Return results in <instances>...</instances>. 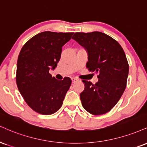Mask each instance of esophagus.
Wrapping results in <instances>:
<instances>
[{"instance_id":"34e87169","label":"esophagus","mask_w":147,"mask_h":147,"mask_svg":"<svg viewBox=\"0 0 147 147\" xmlns=\"http://www.w3.org/2000/svg\"><path fill=\"white\" fill-rule=\"evenodd\" d=\"M71 79H72V84H73V83L77 82V79L75 78V77H72V78H71Z\"/></svg>"}]
</instances>
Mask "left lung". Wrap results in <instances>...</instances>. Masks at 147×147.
Wrapping results in <instances>:
<instances>
[{
	"instance_id": "obj_1",
	"label": "left lung",
	"mask_w": 147,
	"mask_h": 147,
	"mask_svg": "<svg viewBox=\"0 0 147 147\" xmlns=\"http://www.w3.org/2000/svg\"><path fill=\"white\" fill-rule=\"evenodd\" d=\"M72 39L87 51L88 70L98 74L95 84L83 80L82 106L92 114H105L116 105L126 88L129 65L124 51L114 39L98 31L75 33Z\"/></svg>"
}]
</instances>
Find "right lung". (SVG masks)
Instances as JSON below:
<instances>
[{
  "label": "right lung",
  "instance_id": "1",
  "mask_svg": "<svg viewBox=\"0 0 147 147\" xmlns=\"http://www.w3.org/2000/svg\"><path fill=\"white\" fill-rule=\"evenodd\" d=\"M74 33L44 31L23 46L17 61L16 84L27 105L43 115L54 114L62 105L72 81L57 80L49 74L61 57L62 47Z\"/></svg>",
  "mask_w": 147,
  "mask_h": 147
}]
</instances>
